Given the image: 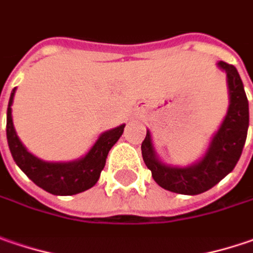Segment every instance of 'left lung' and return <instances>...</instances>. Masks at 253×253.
<instances>
[{"instance_id": "obj_1", "label": "left lung", "mask_w": 253, "mask_h": 253, "mask_svg": "<svg viewBox=\"0 0 253 253\" xmlns=\"http://www.w3.org/2000/svg\"><path fill=\"white\" fill-rule=\"evenodd\" d=\"M218 67L226 72L229 107L219 129L213 135L204 158L189 167H170L161 162L155 154L151 132L141 145L142 158L161 188L182 195H198L222 181L241 158L249 126V105L242 80L234 65L223 61Z\"/></svg>"}]
</instances>
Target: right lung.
I'll use <instances>...</instances> for the list:
<instances>
[{
  "label": "right lung",
  "mask_w": 253,
  "mask_h": 253,
  "mask_svg": "<svg viewBox=\"0 0 253 253\" xmlns=\"http://www.w3.org/2000/svg\"><path fill=\"white\" fill-rule=\"evenodd\" d=\"M15 89L17 88L11 92L6 109V139L15 164L32 182L52 195H75L92 188L105 167L109 149L120 139L125 125L101 133L94 146L83 158L71 162H46L28 152L15 132L11 115Z\"/></svg>",
  "instance_id": "right-lung-1"
}]
</instances>
